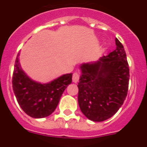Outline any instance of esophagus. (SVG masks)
<instances>
[{"label": "esophagus", "mask_w": 147, "mask_h": 147, "mask_svg": "<svg viewBox=\"0 0 147 147\" xmlns=\"http://www.w3.org/2000/svg\"><path fill=\"white\" fill-rule=\"evenodd\" d=\"M80 80V74L78 72H75L72 75V81L75 83H78Z\"/></svg>", "instance_id": "obj_1"}]
</instances>
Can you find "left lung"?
I'll return each mask as SVG.
<instances>
[{"label":"left lung","instance_id":"8db88e82","mask_svg":"<svg viewBox=\"0 0 147 147\" xmlns=\"http://www.w3.org/2000/svg\"><path fill=\"white\" fill-rule=\"evenodd\" d=\"M116 49L94 63L80 65L78 104L86 117L102 121L119 110L127 95L129 69L122 44L115 39Z\"/></svg>","mask_w":147,"mask_h":147}]
</instances>
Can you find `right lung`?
Returning <instances> with one entry per match:
<instances>
[{
    "instance_id": "1",
    "label": "right lung",
    "mask_w": 147,
    "mask_h": 147,
    "mask_svg": "<svg viewBox=\"0 0 147 147\" xmlns=\"http://www.w3.org/2000/svg\"><path fill=\"white\" fill-rule=\"evenodd\" d=\"M18 54L13 75V90L21 109L32 118H43L57 107L63 92L72 83V73L65 74L48 83L32 80L22 69Z\"/></svg>"
}]
</instances>
